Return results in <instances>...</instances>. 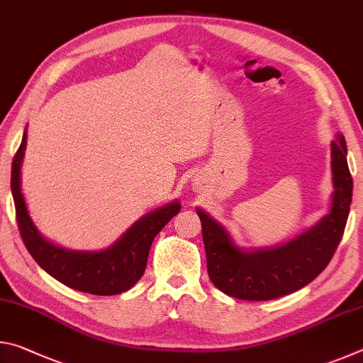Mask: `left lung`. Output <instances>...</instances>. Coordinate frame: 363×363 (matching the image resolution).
I'll return each mask as SVG.
<instances>
[{
	"label": "left lung",
	"instance_id": "8db88e82",
	"mask_svg": "<svg viewBox=\"0 0 363 363\" xmlns=\"http://www.w3.org/2000/svg\"><path fill=\"white\" fill-rule=\"evenodd\" d=\"M342 136L331 143L333 195L327 216L298 237L272 248L243 250L223 225L196 208L210 280L220 291L245 301H269L301 290L328 266L340 245L352 201V177Z\"/></svg>",
	"mask_w": 363,
	"mask_h": 363
}]
</instances>
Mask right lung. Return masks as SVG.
Masks as SVG:
<instances>
[{
    "mask_svg": "<svg viewBox=\"0 0 363 363\" xmlns=\"http://www.w3.org/2000/svg\"><path fill=\"white\" fill-rule=\"evenodd\" d=\"M27 145L23 133L19 150L12 160L11 190L16 219L28 253L41 269L73 290L112 296L128 291L143 277L153 238L181 210L179 201L160 206L136 220L112 247L101 251H75L51 243L41 235L30 218L21 189V167Z\"/></svg>",
    "mask_w": 363,
    "mask_h": 363,
    "instance_id": "right-lung-1",
    "label": "right lung"
}]
</instances>
